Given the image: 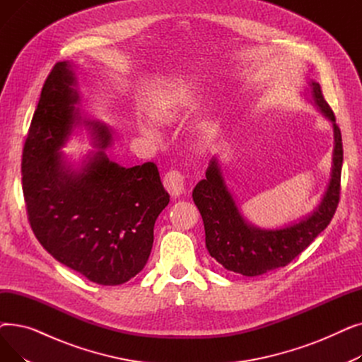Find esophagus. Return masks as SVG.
Returning a JSON list of instances; mask_svg holds the SVG:
<instances>
[{
  "label": "esophagus",
  "mask_w": 362,
  "mask_h": 362,
  "mask_svg": "<svg viewBox=\"0 0 362 362\" xmlns=\"http://www.w3.org/2000/svg\"><path fill=\"white\" fill-rule=\"evenodd\" d=\"M164 187L173 198H179L185 192V176L177 170H171L164 176Z\"/></svg>",
  "instance_id": "1"
}]
</instances>
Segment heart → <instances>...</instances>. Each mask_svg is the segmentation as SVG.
I'll return each instance as SVG.
<instances>
[{
    "label": "heart",
    "instance_id": "b5f03b06",
    "mask_svg": "<svg viewBox=\"0 0 362 362\" xmlns=\"http://www.w3.org/2000/svg\"><path fill=\"white\" fill-rule=\"evenodd\" d=\"M151 112L152 116H154L156 119L158 120H171L176 117V107L173 105V103L168 101V100H160V101H156L154 104L151 105ZM141 132L144 133L145 136L148 138H152V139H158L160 136V130L157 127V124L152 122L151 119H145L141 122V126H139Z\"/></svg>",
    "mask_w": 362,
    "mask_h": 362
}]
</instances>
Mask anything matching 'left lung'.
<instances>
[{"mask_svg":"<svg viewBox=\"0 0 362 362\" xmlns=\"http://www.w3.org/2000/svg\"><path fill=\"white\" fill-rule=\"evenodd\" d=\"M307 83L303 97L332 123L334 139L330 180L310 214L276 229H262L250 223L242 216L233 194L226 185L216 156L208 164L205 179L194 189L192 198L202 216L206 250L226 270L254 277L284 267L326 229L334 216L344 163L341 135L334 114L322 97L320 83L313 79Z\"/></svg>","mask_w":362,"mask_h":362,"instance_id":"left-lung-1","label":"left lung"}]
</instances>
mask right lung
Masks as SVG:
<instances>
[{
    "label": "right lung",
    "instance_id": "add662e5",
    "mask_svg": "<svg viewBox=\"0 0 362 362\" xmlns=\"http://www.w3.org/2000/svg\"><path fill=\"white\" fill-rule=\"evenodd\" d=\"M76 66H54L23 148L22 183L32 230L44 248L88 280L116 286L149 258L154 224L170 197L154 163L122 167L108 158L111 129L79 108ZM85 129L95 150L79 162L61 149Z\"/></svg>",
    "mask_w": 362,
    "mask_h": 362
}]
</instances>
